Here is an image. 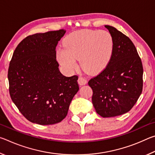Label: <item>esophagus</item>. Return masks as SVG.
<instances>
[{
	"mask_svg": "<svg viewBox=\"0 0 155 155\" xmlns=\"http://www.w3.org/2000/svg\"><path fill=\"white\" fill-rule=\"evenodd\" d=\"M78 83L80 85H84L87 83V80L83 77H79L78 79Z\"/></svg>",
	"mask_w": 155,
	"mask_h": 155,
	"instance_id": "obj_1",
	"label": "esophagus"
}]
</instances>
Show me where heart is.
<instances>
[{"instance_id": "b5f03b06", "label": "heart", "mask_w": 155, "mask_h": 155, "mask_svg": "<svg viewBox=\"0 0 155 155\" xmlns=\"http://www.w3.org/2000/svg\"><path fill=\"white\" fill-rule=\"evenodd\" d=\"M113 45L111 34L106 31H76L65 38L64 48L57 50V60L65 70L71 71L77 67V59H79L84 71L96 74L109 61Z\"/></svg>"}]
</instances>
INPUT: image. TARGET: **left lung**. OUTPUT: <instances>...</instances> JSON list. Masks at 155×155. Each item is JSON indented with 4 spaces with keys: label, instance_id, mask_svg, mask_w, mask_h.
I'll list each match as a JSON object with an SVG mask.
<instances>
[{
    "label": "left lung",
    "instance_id": "8db88e82",
    "mask_svg": "<svg viewBox=\"0 0 155 155\" xmlns=\"http://www.w3.org/2000/svg\"><path fill=\"white\" fill-rule=\"evenodd\" d=\"M113 38L111 59L103 71L90 80L93 105L103 117L126 114L132 109L143 87V66L134 44L114 27L104 26Z\"/></svg>",
    "mask_w": 155,
    "mask_h": 155
}]
</instances>
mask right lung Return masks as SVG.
Returning a JSON list of instances; mask_svg holds the SVG:
<instances>
[{"label":"right lung","instance_id":"1","mask_svg":"<svg viewBox=\"0 0 155 155\" xmlns=\"http://www.w3.org/2000/svg\"><path fill=\"white\" fill-rule=\"evenodd\" d=\"M65 32L61 29L28 36L13 54L8 70L10 96L33 123L61 122L79 90L77 76L63 75L56 59V46Z\"/></svg>","mask_w":155,"mask_h":155}]
</instances>
